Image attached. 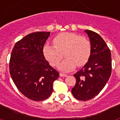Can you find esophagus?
Segmentation results:
<instances>
[{
    "label": "esophagus",
    "mask_w": 120,
    "mask_h": 120,
    "mask_svg": "<svg viewBox=\"0 0 120 120\" xmlns=\"http://www.w3.org/2000/svg\"><path fill=\"white\" fill-rule=\"evenodd\" d=\"M59 75H60L61 77H66V76H67V75H65V74H64V73H60Z\"/></svg>",
    "instance_id": "obj_1"
}]
</instances>
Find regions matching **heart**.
<instances>
[{
    "label": "heart",
    "mask_w": 120,
    "mask_h": 120,
    "mask_svg": "<svg viewBox=\"0 0 120 120\" xmlns=\"http://www.w3.org/2000/svg\"><path fill=\"white\" fill-rule=\"evenodd\" d=\"M54 45L45 44L43 47L44 56L52 65H58L61 71L68 72L77 66H82L88 60L91 54V44L87 38L70 32L58 35L53 40Z\"/></svg>",
    "instance_id": "heart-1"
}]
</instances>
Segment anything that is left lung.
Segmentation results:
<instances>
[{
	"mask_svg": "<svg viewBox=\"0 0 120 120\" xmlns=\"http://www.w3.org/2000/svg\"><path fill=\"white\" fill-rule=\"evenodd\" d=\"M91 44V54L85 65L74 76L76 83L72 88L73 96L86 101L99 94L109 79L112 71V59L109 49L98 34L85 30Z\"/></svg>",
	"mask_w": 120,
	"mask_h": 120,
	"instance_id": "obj_1",
	"label": "left lung"
}]
</instances>
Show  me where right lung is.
I'll list each match as a JSON object with an SVG mask.
<instances>
[{"label":"right lung","mask_w":120,"mask_h":120,"mask_svg":"<svg viewBox=\"0 0 120 120\" xmlns=\"http://www.w3.org/2000/svg\"><path fill=\"white\" fill-rule=\"evenodd\" d=\"M50 32H34L15 43L11 55L9 73L19 91L34 101L47 99L59 73L50 65L43 47Z\"/></svg>","instance_id":"obj_1"}]
</instances>
